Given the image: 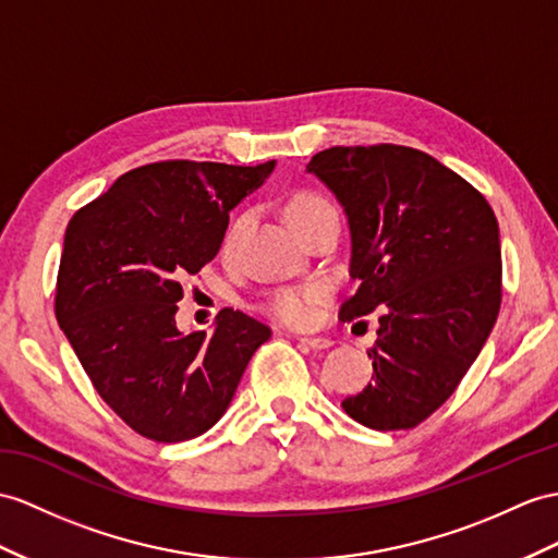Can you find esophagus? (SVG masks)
I'll use <instances>...</instances> for the list:
<instances>
[{"instance_id":"1","label":"esophagus","mask_w":558,"mask_h":558,"mask_svg":"<svg viewBox=\"0 0 558 558\" xmlns=\"http://www.w3.org/2000/svg\"><path fill=\"white\" fill-rule=\"evenodd\" d=\"M298 343L312 348V350H326L331 348V338H324V336H298Z\"/></svg>"}]
</instances>
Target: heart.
I'll return each mask as SVG.
<instances>
[{
  "instance_id": "b5f03b06",
  "label": "heart",
  "mask_w": 558,
  "mask_h": 558,
  "mask_svg": "<svg viewBox=\"0 0 558 558\" xmlns=\"http://www.w3.org/2000/svg\"><path fill=\"white\" fill-rule=\"evenodd\" d=\"M336 213V208L331 206L329 201L319 194H298L289 201L287 206V220L293 227V232H303L307 225H312L315 220H319L322 215H329ZM251 210H243L239 213L232 225L227 227V234L222 239V251L229 253L234 246L239 236L243 234V229L251 225ZM324 287L319 283H310V287H301V289H279L269 295L267 301V310L275 315L279 322L283 324H293V326H301L307 324L315 315V303L322 301L324 298Z\"/></svg>"
}]
</instances>
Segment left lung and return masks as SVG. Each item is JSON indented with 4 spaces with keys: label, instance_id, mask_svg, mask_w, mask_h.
I'll use <instances>...</instances> for the list:
<instances>
[{
    "label": "left lung",
    "instance_id": "obj_1",
    "mask_svg": "<svg viewBox=\"0 0 558 558\" xmlns=\"http://www.w3.org/2000/svg\"><path fill=\"white\" fill-rule=\"evenodd\" d=\"M345 208L357 291L343 322L378 307L374 381L343 400L374 430H407L452 396L499 315L501 251L485 196L440 160L398 144L312 156Z\"/></svg>",
    "mask_w": 558,
    "mask_h": 558
}]
</instances>
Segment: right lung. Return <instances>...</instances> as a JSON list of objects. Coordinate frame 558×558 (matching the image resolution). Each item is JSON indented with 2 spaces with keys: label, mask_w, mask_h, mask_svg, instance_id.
<instances>
[{
  "label": "right lung",
  "mask_w": 558,
  "mask_h": 558,
  "mask_svg": "<svg viewBox=\"0 0 558 558\" xmlns=\"http://www.w3.org/2000/svg\"><path fill=\"white\" fill-rule=\"evenodd\" d=\"M271 170L275 160L148 162L68 222L57 319L101 400L148 440L182 442L213 428L271 336L229 307L213 336L182 333L174 322L182 281L213 260L229 210Z\"/></svg>",
  "instance_id": "obj_1"
}]
</instances>
